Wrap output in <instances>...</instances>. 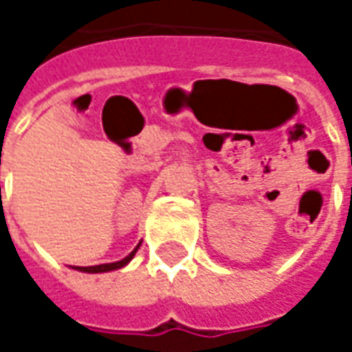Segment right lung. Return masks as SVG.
<instances>
[{
	"mask_svg": "<svg viewBox=\"0 0 352 352\" xmlns=\"http://www.w3.org/2000/svg\"><path fill=\"white\" fill-rule=\"evenodd\" d=\"M139 245L130 252V254H128V256H124V258L118 260V262H111V264H100V265H87V267H80V265H77V267H73V270H77V272H85V273H107V272H116V270H122L124 265L130 264L131 258L135 256Z\"/></svg>",
	"mask_w": 352,
	"mask_h": 352,
	"instance_id": "add662e5",
	"label": "right lung"
}]
</instances>
